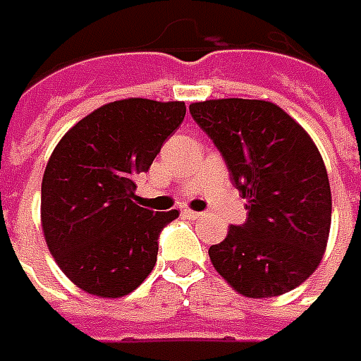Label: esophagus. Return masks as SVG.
<instances>
[{
  "mask_svg": "<svg viewBox=\"0 0 361 361\" xmlns=\"http://www.w3.org/2000/svg\"><path fill=\"white\" fill-rule=\"evenodd\" d=\"M183 214H185L186 217H190V219H198V217H202L200 212H194V209H185Z\"/></svg>",
  "mask_w": 361,
  "mask_h": 361,
  "instance_id": "34e87169",
  "label": "esophagus"
}]
</instances>
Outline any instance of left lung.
<instances>
[{"label": "left lung", "mask_w": 361, "mask_h": 361, "mask_svg": "<svg viewBox=\"0 0 361 361\" xmlns=\"http://www.w3.org/2000/svg\"><path fill=\"white\" fill-rule=\"evenodd\" d=\"M214 140L249 217L208 250L245 298H276L298 288L323 260L331 233V185L311 135L278 104L212 99L190 104Z\"/></svg>", "instance_id": "8db88e82"}]
</instances>
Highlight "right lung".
Here are the masks:
<instances>
[{
	"label": "right lung",
	"mask_w": 361,
	"mask_h": 361,
	"mask_svg": "<svg viewBox=\"0 0 361 361\" xmlns=\"http://www.w3.org/2000/svg\"><path fill=\"white\" fill-rule=\"evenodd\" d=\"M185 114L183 101L122 99L87 114L54 147L40 224L56 264L79 290L124 298L153 270L157 237L178 212L140 208L135 176L152 167Z\"/></svg>",
	"instance_id": "right-lung-1"
}]
</instances>
